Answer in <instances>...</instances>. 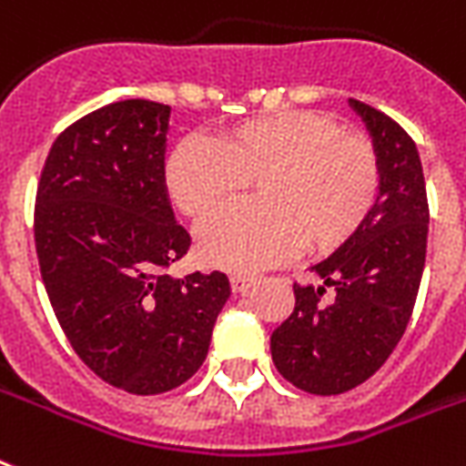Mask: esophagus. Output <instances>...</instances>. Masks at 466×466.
I'll return each instance as SVG.
<instances>
[{"mask_svg": "<svg viewBox=\"0 0 466 466\" xmlns=\"http://www.w3.org/2000/svg\"><path fill=\"white\" fill-rule=\"evenodd\" d=\"M229 283H232L234 293H247V290L257 283V279H254V276H241V273H234L232 279H229Z\"/></svg>", "mask_w": 466, "mask_h": 466, "instance_id": "obj_1", "label": "esophagus"}]
</instances>
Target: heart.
I'll return each instance as SVG.
<instances>
[{"instance_id": "1", "label": "heart", "mask_w": 466, "mask_h": 466, "mask_svg": "<svg viewBox=\"0 0 466 466\" xmlns=\"http://www.w3.org/2000/svg\"><path fill=\"white\" fill-rule=\"evenodd\" d=\"M258 208L205 222L198 251L208 266L254 273L303 248L328 254L360 232L379 198L374 147L328 115L296 109L241 122L215 138H183L166 163V187L195 222L257 186Z\"/></svg>"}]
</instances>
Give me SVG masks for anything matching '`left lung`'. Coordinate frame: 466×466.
Returning <instances> with one entry per match:
<instances>
[{
  "mask_svg": "<svg viewBox=\"0 0 466 466\" xmlns=\"http://www.w3.org/2000/svg\"><path fill=\"white\" fill-rule=\"evenodd\" d=\"M350 106L381 166L379 198L360 232L312 266L318 289L293 286L296 308L271 335L280 376L315 396L351 390L383 367L406 332L428 248L431 212L413 138L374 106L360 99Z\"/></svg>",
  "mask_w": 466,
  "mask_h": 466,
  "instance_id": "left-lung-1",
  "label": "left lung"
}]
</instances>
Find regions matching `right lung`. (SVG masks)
<instances>
[{
  "instance_id": "right-lung-1",
  "label": "right lung",
  "mask_w": 466,
  "mask_h": 466,
  "mask_svg": "<svg viewBox=\"0 0 466 466\" xmlns=\"http://www.w3.org/2000/svg\"><path fill=\"white\" fill-rule=\"evenodd\" d=\"M170 106L124 99L53 141L35 193L41 279L77 357L116 389L156 396L208 357L225 273L168 268L190 248L166 187Z\"/></svg>"
}]
</instances>
